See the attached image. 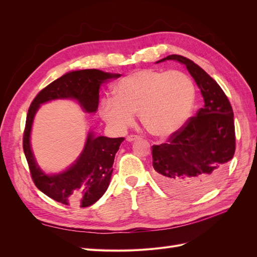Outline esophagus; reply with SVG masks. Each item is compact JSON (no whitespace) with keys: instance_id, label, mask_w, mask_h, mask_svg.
<instances>
[{"instance_id":"esophagus-1","label":"esophagus","mask_w":257,"mask_h":257,"mask_svg":"<svg viewBox=\"0 0 257 257\" xmlns=\"http://www.w3.org/2000/svg\"><path fill=\"white\" fill-rule=\"evenodd\" d=\"M137 139H139V136H137V135H128L126 137L127 142H134V141H137Z\"/></svg>"}]
</instances>
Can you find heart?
Masks as SVG:
<instances>
[{
    "label": "heart",
    "mask_w": 257,
    "mask_h": 257,
    "mask_svg": "<svg viewBox=\"0 0 257 257\" xmlns=\"http://www.w3.org/2000/svg\"><path fill=\"white\" fill-rule=\"evenodd\" d=\"M196 88L181 71L141 69L123 77L114 87V97L105 96L99 112L116 132H125L139 112L146 130L167 138L180 131L192 114Z\"/></svg>",
    "instance_id": "heart-1"
}]
</instances>
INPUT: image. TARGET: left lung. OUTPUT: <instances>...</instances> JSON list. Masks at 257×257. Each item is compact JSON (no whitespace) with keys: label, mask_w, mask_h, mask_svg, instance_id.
<instances>
[{"label":"left lung","mask_w":257,"mask_h":257,"mask_svg":"<svg viewBox=\"0 0 257 257\" xmlns=\"http://www.w3.org/2000/svg\"><path fill=\"white\" fill-rule=\"evenodd\" d=\"M184 64L200 89L205 106L167 142L152 146V165L166 190L183 196L200 195L221 180L236 150L234 112L216 81L188 58L172 54L159 62Z\"/></svg>","instance_id":"obj_1"}]
</instances>
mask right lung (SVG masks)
Masks as SVG:
<instances>
[{
  "label": "right lung",
  "mask_w": 257,
  "mask_h": 257,
  "mask_svg": "<svg viewBox=\"0 0 257 257\" xmlns=\"http://www.w3.org/2000/svg\"><path fill=\"white\" fill-rule=\"evenodd\" d=\"M118 77L119 74L104 73L98 69L69 72L41 90L30 105L23 132V151L36 188L58 203L84 208L102 197L109 185L115 153L124 138L95 137L89 133L84 149L75 164L64 173L47 176L36 164L30 146L35 112L41 104L56 98H75L85 111L95 112L100 84Z\"/></svg>",
  "instance_id": "add662e5"
}]
</instances>
